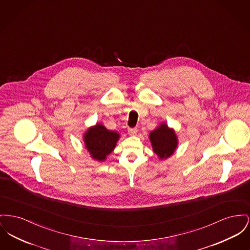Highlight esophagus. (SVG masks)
Returning <instances> with one entry per match:
<instances>
[{
  "mask_svg": "<svg viewBox=\"0 0 250 250\" xmlns=\"http://www.w3.org/2000/svg\"><path fill=\"white\" fill-rule=\"evenodd\" d=\"M138 132V128L137 127H134V128H128V134L129 135H136Z\"/></svg>",
  "mask_w": 250,
  "mask_h": 250,
  "instance_id": "1",
  "label": "esophagus"
}]
</instances>
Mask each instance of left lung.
<instances>
[{
  "mask_svg": "<svg viewBox=\"0 0 250 250\" xmlns=\"http://www.w3.org/2000/svg\"><path fill=\"white\" fill-rule=\"evenodd\" d=\"M149 140L153 151L160 160L170 158L175 153L178 145L175 130L169 127L166 123H162L156 129L152 130L149 134Z\"/></svg>",
  "mask_w": 250,
  "mask_h": 250,
  "instance_id": "1",
  "label": "left lung"
}]
</instances>
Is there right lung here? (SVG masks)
I'll return each instance as SVG.
<instances>
[{"label":"right lung","instance_id":"1","mask_svg":"<svg viewBox=\"0 0 250 250\" xmlns=\"http://www.w3.org/2000/svg\"><path fill=\"white\" fill-rule=\"evenodd\" d=\"M119 139L120 134L117 131L106 129L102 124L88 127L83 136L85 147L91 159L99 162L106 160V156L116 147Z\"/></svg>","mask_w":250,"mask_h":250}]
</instances>
